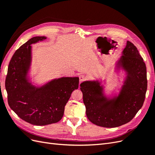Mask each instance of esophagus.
Returning a JSON list of instances; mask_svg holds the SVG:
<instances>
[{
  "label": "esophagus",
  "instance_id": "obj_1",
  "mask_svg": "<svg viewBox=\"0 0 155 155\" xmlns=\"http://www.w3.org/2000/svg\"><path fill=\"white\" fill-rule=\"evenodd\" d=\"M79 83H81L83 81H84L86 79V77L84 76V75H80V76H79Z\"/></svg>",
  "mask_w": 155,
  "mask_h": 155
}]
</instances>
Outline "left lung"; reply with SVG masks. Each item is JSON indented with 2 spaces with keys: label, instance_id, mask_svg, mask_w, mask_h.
Wrapping results in <instances>:
<instances>
[{
  "label": "left lung",
  "instance_id": "1",
  "mask_svg": "<svg viewBox=\"0 0 155 155\" xmlns=\"http://www.w3.org/2000/svg\"><path fill=\"white\" fill-rule=\"evenodd\" d=\"M116 69L124 70L126 77L118 95L107 97L99 81H85L80 84L86 114L91 122L112 128L125 124L141 109L147 91L145 64L137 48L127 41Z\"/></svg>",
  "mask_w": 155,
  "mask_h": 155
}]
</instances>
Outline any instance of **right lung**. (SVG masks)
Segmentation results:
<instances>
[{
  "label": "right lung",
  "mask_w": 155,
  "mask_h": 155,
  "mask_svg": "<svg viewBox=\"0 0 155 155\" xmlns=\"http://www.w3.org/2000/svg\"><path fill=\"white\" fill-rule=\"evenodd\" d=\"M45 39V36L34 37L16 50L5 82L9 106L22 120L35 125L61 120L72 92L79 86L78 77L54 79L41 87L32 85L28 76L31 63V45Z\"/></svg>",
  "instance_id": "add662e5"
}]
</instances>
